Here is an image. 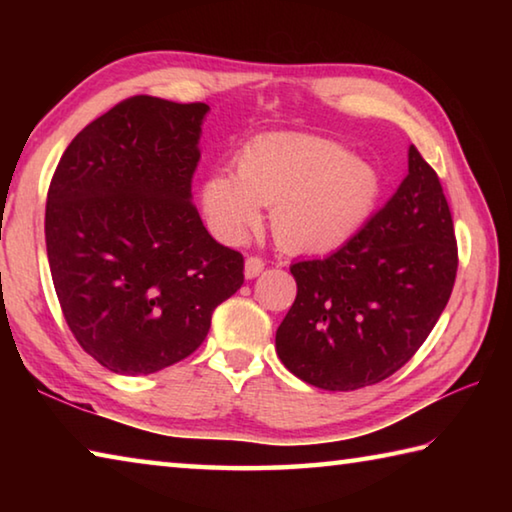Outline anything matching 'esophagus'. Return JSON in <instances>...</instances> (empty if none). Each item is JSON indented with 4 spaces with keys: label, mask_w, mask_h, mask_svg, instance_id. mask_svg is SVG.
Segmentation results:
<instances>
[{
    "label": "esophagus",
    "mask_w": 512,
    "mask_h": 512,
    "mask_svg": "<svg viewBox=\"0 0 512 512\" xmlns=\"http://www.w3.org/2000/svg\"><path fill=\"white\" fill-rule=\"evenodd\" d=\"M264 259L262 257H246V264H244V275L248 280H253L259 273L264 271Z\"/></svg>",
    "instance_id": "34e87169"
}]
</instances>
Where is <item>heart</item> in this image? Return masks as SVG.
Here are the masks:
<instances>
[{
	"label": "heart",
	"instance_id": "heart-1",
	"mask_svg": "<svg viewBox=\"0 0 512 512\" xmlns=\"http://www.w3.org/2000/svg\"><path fill=\"white\" fill-rule=\"evenodd\" d=\"M381 196L379 171L314 135H266L237 155V173L214 171L201 185L207 223L239 244L273 207V235L289 253H329L366 228Z\"/></svg>",
	"mask_w": 512,
	"mask_h": 512
}]
</instances>
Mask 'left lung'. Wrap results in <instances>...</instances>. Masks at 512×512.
<instances>
[{"label": "left lung", "instance_id": "1", "mask_svg": "<svg viewBox=\"0 0 512 512\" xmlns=\"http://www.w3.org/2000/svg\"><path fill=\"white\" fill-rule=\"evenodd\" d=\"M458 268L447 198L420 151L391 201L325 259L291 264L296 300L275 334L277 357L323 391L391 377L427 339Z\"/></svg>", "mask_w": 512, "mask_h": 512}]
</instances>
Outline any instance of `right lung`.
Listing matches in <instances>:
<instances>
[{
	"label": "right lung",
	"mask_w": 512,
	"mask_h": 512,
	"mask_svg": "<svg viewBox=\"0 0 512 512\" xmlns=\"http://www.w3.org/2000/svg\"><path fill=\"white\" fill-rule=\"evenodd\" d=\"M207 103L131 97L74 137L51 178V280L81 348L117 375L189 357L244 284L192 203Z\"/></svg>",
	"instance_id": "1"
}]
</instances>
